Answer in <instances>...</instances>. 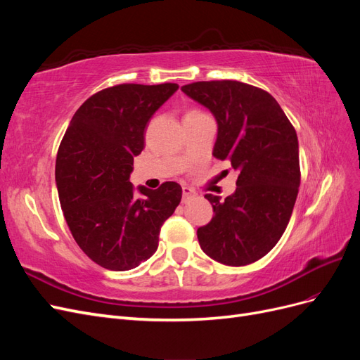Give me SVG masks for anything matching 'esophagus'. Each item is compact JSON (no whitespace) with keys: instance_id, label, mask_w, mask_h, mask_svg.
Returning <instances> with one entry per match:
<instances>
[{"instance_id":"34e87169","label":"esophagus","mask_w":360,"mask_h":360,"mask_svg":"<svg viewBox=\"0 0 360 360\" xmlns=\"http://www.w3.org/2000/svg\"><path fill=\"white\" fill-rule=\"evenodd\" d=\"M181 193H183V202H186L188 200L193 198L195 195H197V192H195V191L191 189V188H188V186H183V188H181Z\"/></svg>"}]
</instances>
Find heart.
Wrapping results in <instances>:
<instances>
[{"instance_id":"obj_1","label":"heart","mask_w":360,"mask_h":360,"mask_svg":"<svg viewBox=\"0 0 360 360\" xmlns=\"http://www.w3.org/2000/svg\"><path fill=\"white\" fill-rule=\"evenodd\" d=\"M197 114H202L200 110H189L188 112H186V115H197Z\"/></svg>"}]
</instances>
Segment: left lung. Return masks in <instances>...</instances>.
I'll use <instances>...</instances> for the list:
<instances>
[{
  "mask_svg": "<svg viewBox=\"0 0 360 360\" xmlns=\"http://www.w3.org/2000/svg\"><path fill=\"white\" fill-rule=\"evenodd\" d=\"M213 112V156L238 169L237 189L213 205L212 221L198 228L201 249L226 266H246L269 254L290 222L300 186L299 143L275 97L238 81H200L181 86Z\"/></svg>",
  "mask_w": 360,
  "mask_h": 360,
  "instance_id": "1",
  "label": "left lung"
}]
</instances>
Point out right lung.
Wrapping results in <instances>:
<instances>
[{
	"instance_id": "add662e5",
	"label": "right lung",
	"mask_w": 360,
	"mask_h": 360,
	"mask_svg": "<svg viewBox=\"0 0 360 360\" xmlns=\"http://www.w3.org/2000/svg\"><path fill=\"white\" fill-rule=\"evenodd\" d=\"M177 84H118L94 93L75 112L58 147L56 181L75 242L96 264L123 271L156 252L162 224L177 209L181 188L155 191L129 181L144 148L148 120Z\"/></svg>"
}]
</instances>
